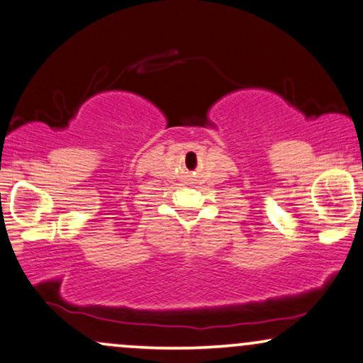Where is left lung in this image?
Here are the masks:
<instances>
[{"instance_id": "8db88e82", "label": "left lung", "mask_w": 363, "mask_h": 363, "mask_svg": "<svg viewBox=\"0 0 363 363\" xmlns=\"http://www.w3.org/2000/svg\"><path fill=\"white\" fill-rule=\"evenodd\" d=\"M362 196H363V194H362Z\"/></svg>"}]
</instances>
